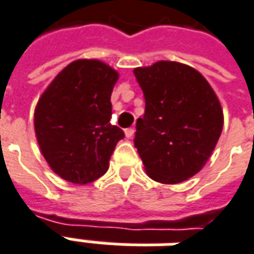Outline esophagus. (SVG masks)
Returning <instances> with one entry per match:
<instances>
[{"label":"esophagus","instance_id":"34e87169","mask_svg":"<svg viewBox=\"0 0 254 254\" xmlns=\"http://www.w3.org/2000/svg\"><path fill=\"white\" fill-rule=\"evenodd\" d=\"M134 134V129L133 127H127V129H125V136H127V138H130Z\"/></svg>","mask_w":254,"mask_h":254}]
</instances>
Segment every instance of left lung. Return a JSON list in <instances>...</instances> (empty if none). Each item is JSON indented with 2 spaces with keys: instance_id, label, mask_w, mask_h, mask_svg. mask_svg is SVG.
<instances>
[{
  "instance_id": "1",
  "label": "left lung",
  "mask_w": 254,
  "mask_h": 254,
  "mask_svg": "<svg viewBox=\"0 0 254 254\" xmlns=\"http://www.w3.org/2000/svg\"><path fill=\"white\" fill-rule=\"evenodd\" d=\"M145 111L136 124L134 147L154 181L178 184L207 163L223 127V111L196 69L173 61L136 67Z\"/></svg>"
}]
</instances>
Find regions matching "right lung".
Listing matches in <instances>:
<instances>
[{
  "instance_id": "obj_1",
  "label": "right lung",
  "mask_w": 254,
  "mask_h": 254,
  "mask_svg": "<svg viewBox=\"0 0 254 254\" xmlns=\"http://www.w3.org/2000/svg\"><path fill=\"white\" fill-rule=\"evenodd\" d=\"M117 78L118 73L98 60H77L58 73L38 102V143L52 170L65 181L84 185L98 180L125 137L110 122Z\"/></svg>"
}]
</instances>
